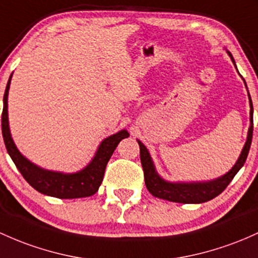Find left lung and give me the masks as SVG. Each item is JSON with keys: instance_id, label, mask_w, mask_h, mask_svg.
<instances>
[{"instance_id": "obj_1", "label": "left lung", "mask_w": 258, "mask_h": 258, "mask_svg": "<svg viewBox=\"0 0 258 258\" xmlns=\"http://www.w3.org/2000/svg\"><path fill=\"white\" fill-rule=\"evenodd\" d=\"M226 52L230 56L234 66L236 67L233 55H231L228 50H226ZM246 89H247V87H246ZM248 103H250V127H248L247 138H246V142L244 148H242L241 151V154L237 158L236 163H235V165L230 169V170L214 180L192 181V182H181V181L171 182V181L163 179V177L158 174L154 165V161H153L147 147L144 146L140 140H137L138 144H140L141 163H142V168L144 172V181H146L147 188H148V191L151 192L153 196L160 198V200L170 201V202L176 203H203L207 202V201L213 200V198L217 197L218 195L222 194V192L226 188V186H228L229 183L231 182V180L234 179V176L237 174V171L244 166L248 151H250L253 131V107L250 94H248Z\"/></svg>"}]
</instances>
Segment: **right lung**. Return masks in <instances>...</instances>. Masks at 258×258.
<instances>
[{
    "instance_id": "1",
    "label": "right lung",
    "mask_w": 258,
    "mask_h": 258,
    "mask_svg": "<svg viewBox=\"0 0 258 258\" xmlns=\"http://www.w3.org/2000/svg\"><path fill=\"white\" fill-rule=\"evenodd\" d=\"M11 79H12V75L8 79L4 95L2 136H4L8 154L12 158L17 169L21 171V174L32 187L46 196L64 198V200L93 196L103 182L107 161L110 160L121 140L128 137V132L126 130H121L117 134L109 136L105 140L101 141L92 160L87 164V166L77 172H62L42 169L32 163L19 152L11 136L10 122H8V90H10Z\"/></svg>"
}]
</instances>
